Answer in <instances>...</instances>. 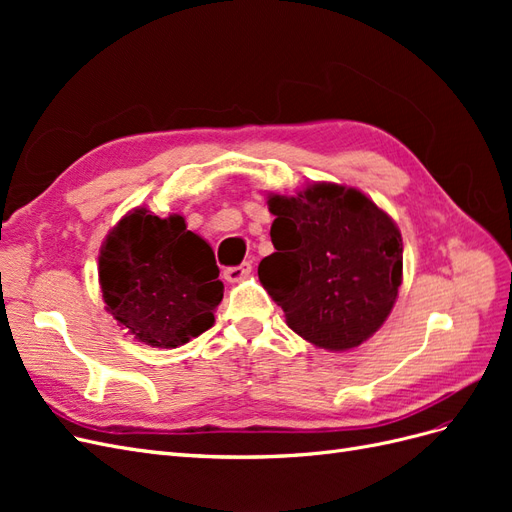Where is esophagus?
Masks as SVG:
<instances>
[{
    "instance_id": "obj_1",
    "label": "esophagus",
    "mask_w": 512,
    "mask_h": 512,
    "mask_svg": "<svg viewBox=\"0 0 512 512\" xmlns=\"http://www.w3.org/2000/svg\"><path fill=\"white\" fill-rule=\"evenodd\" d=\"M250 273H252V262H243L239 267H228L224 271V277L226 282H241L243 277H247Z\"/></svg>"
}]
</instances>
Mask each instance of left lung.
Listing matches in <instances>:
<instances>
[{
    "instance_id": "obj_1",
    "label": "left lung",
    "mask_w": 512,
    "mask_h": 512,
    "mask_svg": "<svg viewBox=\"0 0 512 512\" xmlns=\"http://www.w3.org/2000/svg\"><path fill=\"white\" fill-rule=\"evenodd\" d=\"M275 252L260 284L288 327L324 350H350L391 314L404 269L395 222L354 188L314 183L297 196H269Z\"/></svg>"
}]
</instances>
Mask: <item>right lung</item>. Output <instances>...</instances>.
<instances>
[{
    "mask_svg": "<svg viewBox=\"0 0 512 512\" xmlns=\"http://www.w3.org/2000/svg\"><path fill=\"white\" fill-rule=\"evenodd\" d=\"M98 273L108 312L156 348H177L205 333L224 297L213 250L177 213H128L108 232Z\"/></svg>",
    "mask_w": 512,
    "mask_h": 512,
    "instance_id": "1",
    "label": "right lung"
}]
</instances>
